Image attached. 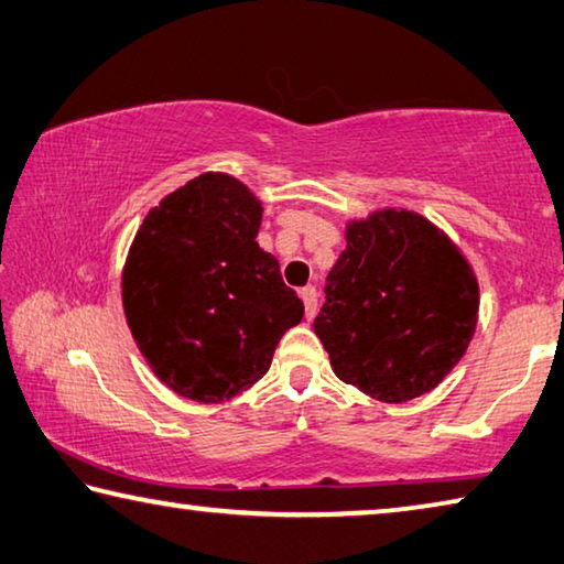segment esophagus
<instances>
[{"instance_id":"obj_1","label":"esophagus","mask_w":564,"mask_h":564,"mask_svg":"<svg viewBox=\"0 0 564 564\" xmlns=\"http://www.w3.org/2000/svg\"><path fill=\"white\" fill-rule=\"evenodd\" d=\"M301 299L305 305V315L313 317L315 308H317V291L313 289V285H305V289H301Z\"/></svg>"}]
</instances>
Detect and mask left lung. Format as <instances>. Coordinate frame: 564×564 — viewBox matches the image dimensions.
I'll return each mask as SVG.
<instances>
[{
    "mask_svg": "<svg viewBox=\"0 0 564 564\" xmlns=\"http://www.w3.org/2000/svg\"><path fill=\"white\" fill-rule=\"evenodd\" d=\"M476 317L478 283L460 251L419 214L384 209L347 227L313 327L343 382L399 404L452 372Z\"/></svg>",
    "mask_w": 564,
    "mask_h": 564,
    "instance_id": "left-lung-1",
    "label": "left lung"
}]
</instances>
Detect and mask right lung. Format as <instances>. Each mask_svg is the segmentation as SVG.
I'll list each match as a JSON object with an SVG mask.
<instances>
[{"mask_svg":"<svg viewBox=\"0 0 564 564\" xmlns=\"http://www.w3.org/2000/svg\"><path fill=\"white\" fill-rule=\"evenodd\" d=\"M261 202L247 184L207 172L150 209L122 271L132 337L162 382L217 404L269 372L303 301L256 234Z\"/></svg>","mask_w":564,"mask_h":564,"instance_id":"right-lung-1","label":"right lung"}]
</instances>
